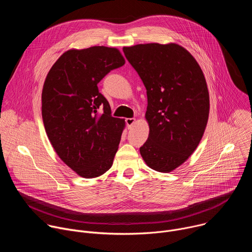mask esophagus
I'll return each mask as SVG.
<instances>
[{"instance_id":"1","label":"esophagus","mask_w":252,"mask_h":252,"mask_svg":"<svg viewBox=\"0 0 252 252\" xmlns=\"http://www.w3.org/2000/svg\"><path fill=\"white\" fill-rule=\"evenodd\" d=\"M126 126H127V128L128 129H130L131 127H132V126L134 125V123H135V119H130V118H128V119H126Z\"/></svg>"}]
</instances>
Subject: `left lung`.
<instances>
[{
	"instance_id": "obj_1",
	"label": "left lung",
	"mask_w": 252,
	"mask_h": 252,
	"mask_svg": "<svg viewBox=\"0 0 252 252\" xmlns=\"http://www.w3.org/2000/svg\"><path fill=\"white\" fill-rule=\"evenodd\" d=\"M147 89L148 140L140 149L147 165L170 172L196 150L209 116V94L192 55L175 43L124 47Z\"/></svg>"
}]
</instances>
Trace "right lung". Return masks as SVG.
<instances>
[{"label": "right lung", "instance_id": "obj_1", "mask_svg": "<svg viewBox=\"0 0 252 252\" xmlns=\"http://www.w3.org/2000/svg\"><path fill=\"white\" fill-rule=\"evenodd\" d=\"M126 63L117 48L70 49L53 64L42 92V117L51 145L78 175L94 178L109 170L126 127L111 116L97 84ZM99 108L104 114L97 116Z\"/></svg>", "mask_w": 252, "mask_h": 252}]
</instances>
